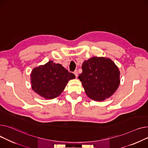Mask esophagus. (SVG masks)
I'll list each match as a JSON object with an SVG mask.
<instances>
[{"label": "esophagus", "instance_id": "34e87169", "mask_svg": "<svg viewBox=\"0 0 148 148\" xmlns=\"http://www.w3.org/2000/svg\"><path fill=\"white\" fill-rule=\"evenodd\" d=\"M77 73H77V70H75V71H74V74L75 75V76H76V77L77 76Z\"/></svg>", "mask_w": 148, "mask_h": 148}]
</instances>
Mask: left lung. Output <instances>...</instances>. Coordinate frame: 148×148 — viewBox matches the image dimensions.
Listing matches in <instances>:
<instances>
[{"label": "left lung", "instance_id": "left-lung-1", "mask_svg": "<svg viewBox=\"0 0 148 148\" xmlns=\"http://www.w3.org/2000/svg\"><path fill=\"white\" fill-rule=\"evenodd\" d=\"M78 78L88 96L97 101L109 98L119 86L120 73L109 58L92 57L84 61Z\"/></svg>", "mask_w": 148, "mask_h": 148}]
</instances>
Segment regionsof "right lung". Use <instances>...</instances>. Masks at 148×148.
Returning a JSON list of instances; mask_svg holds the SVG:
<instances>
[{"mask_svg": "<svg viewBox=\"0 0 148 148\" xmlns=\"http://www.w3.org/2000/svg\"><path fill=\"white\" fill-rule=\"evenodd\" d=\"M75 75L69 72L60 64L49 61L47 64L34 68L31 74L33 90L40 96L52 99L62 92L68 81Z\"/></svg>", "mask_w": 148, "mask_h": 148, "instance_id": "right-lung-1", "label": "right lung"}]
</instances>
